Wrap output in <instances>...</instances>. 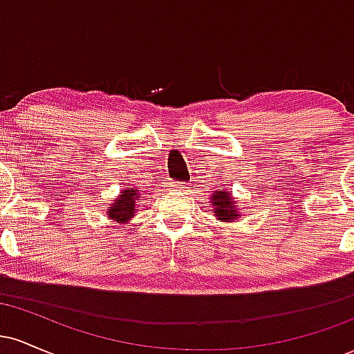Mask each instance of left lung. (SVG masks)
<instances>
[{"label": "left lung", "instance_id": "left-lung-1", "mask_svg": "<svg viewBox=\"0 0 354 354\" xmlns=\"http://www.w3.org/2000/svg\"><path fill=\"white\" fill-rule=\"evenodd\" d=\"M211 205H213L214 218L221 223H236L238 218H241V211L238 208V200L233 196V191L214 189L211 191L209 196Z\"/></svg>", "mask_w": 354, "mask_h": 354}]
</instances>
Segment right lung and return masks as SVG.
I'll return each mask as SVG.
<instances>
[{"mask_svg": "<svg viewBox=\"0 0 354 354\" xmlns=\"http://www.w3.org/2000/svg\"><path fill=\"white\" fill-rule=\"evenodd\" d=\"M141 198H143V191L141 188H133L131 185L121 189V193L116 198H113L109 203L106 214L109 219L116 221L118 225H129L131 219L138 214V209L141 208Z\"/></svg>", "mask_w": 354, "mask_h": 354, "instance_id": "1", "label": "right lung"}]
</instances>
